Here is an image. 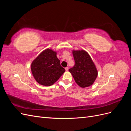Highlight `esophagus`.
<instances>
[{
    "instance_id": "34e87169",
    "label": "esophagus",
    "mask_w": 131,
    "mask_h": 131,
    "mask_svg": "<svg viewBox=\"0 0 131 131\" xmlns=\"http://www.w3.org/2000/svg\"><path fill=\"white\" fill-rule=\"evenodd\" d=\"M68 69H69L68 67H66V68H65V69H66V71H68Z\"/></svg>"
}]
</instances>
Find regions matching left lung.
I'll list each match as a JSON object with an SVG mask.
<instances>
[{"label":"left lung","instance_id":"1","mask_svg":"<svg viewBox=\"0 0 131 131\" xmlns=\"http://www.w3.org/2000/svg\"><path fill=\"white\" fill-rule=\"evenodd\" d=\"M74 66L69 69L77 84L81 88L92 85L98 75L96 67L85 51H73Z\"/></svg>","mask_w":131,"mask_h":131}]
</instances>
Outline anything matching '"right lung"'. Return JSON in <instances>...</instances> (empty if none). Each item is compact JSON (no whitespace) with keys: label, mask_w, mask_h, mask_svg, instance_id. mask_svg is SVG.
Listing matches in <instances>:
<instances>
[{"label":"right lung","mask_w":131,"mask_h":131,"mask_svg":"<svg viewBox=\"0 0 131 131\" xmlns=\"http://www.w3.org/2000/svg\"><path fill=\"white\" fill-rule=\"evenodd\" d=\"M34 78L39 84L49 86L56 82L65 72L56 56V52L46 49L35 58L31 64Z\"/></svg>","instance_id":"1"}]
</instances>
